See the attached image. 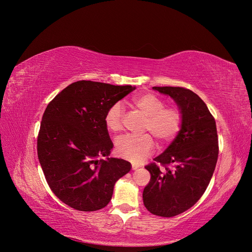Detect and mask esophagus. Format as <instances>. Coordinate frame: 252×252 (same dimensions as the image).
I'll return each mask as SVG.
<instances>
[{
  "label": "esophagus",
  "mask_w": 252,
  "mask_h": 252,
  "mask_svg": "<svg viewBox=\"0 0 252 252\" xmlns=\"http://www.w3.org/2000/svg\"><path fill=\"white\" fill-rule=\"evenodd\" d=\"M140 166L138 165V164H135V163H133V164H131V169H133V170H135V169H138Z\"/></svg>",
  "instance_id": "34e87169"
}]
</instances>
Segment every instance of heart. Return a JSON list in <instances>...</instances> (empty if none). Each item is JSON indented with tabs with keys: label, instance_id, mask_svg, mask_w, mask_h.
<instances>
[{
	"label": "heart",
	"instance_id": "obj_1",
	"mask_svg": "<svg viewBox=\"0 0 252 252\" xmlns=\"http://www.w3.org/2000/svg\"><path fill=\"white\" fill-rule=\"evenodd\" d=\"M130 106L144 117L142 133H149L159 145H166L174 140L182 125V113L177 107H164L165 102L151 93H144L133 98ZM124 108L121 103L111 105L106 111L104 122L112 133L123 128ZM151 135V136H152ZM148 134L139 137L124 136L115 142V151L131 162H142L154 150V141Z\"/></svg>",
	"mask_w": 252,
	"mask_h": 252
}]
</instances>
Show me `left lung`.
<instances>
[{"label": "left lung", "mask_w": 252, "mask_h": 252, "mask_svg": "<svg viewBox=\"0 0 252 252\" xmlns=\"http://www.w3.org/2000/svg\"><path fill=\"white\" fill-rule=\"evenodd\" d=\"M152 89L174 99L182 125L165 151L145 166L151 179L143 191V202L152 215L171 218L192 207L208 186L219 156L217 126L206 104L194 92L180 87Z\"/></svg>", "instance_id": "8db88e82"}]
</instances>
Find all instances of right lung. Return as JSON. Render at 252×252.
<instances>
[{"instance_id": "1", "label": "right lung", "mask_w": 252, "mask_h": 252, "mask_svg": "<svg viewBox=\"0 0 252 252\" xmlns=\"http://www.w3.org/2000/svg\"><path fill=\"white\" fill-rule=\"evenodd\" d=\"M136 87L78 81L47 106L37 136V157L59 199L79 211H94L111 200L116 181L131 168L108 157L113 143L104 117L111 105ZM101 156L106 160H99Z\"/></svg>"}]
</instances>
